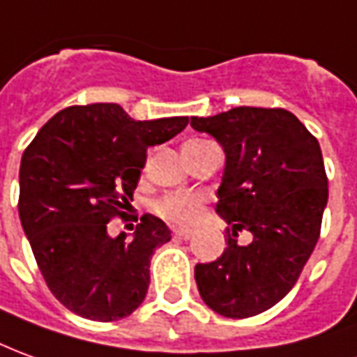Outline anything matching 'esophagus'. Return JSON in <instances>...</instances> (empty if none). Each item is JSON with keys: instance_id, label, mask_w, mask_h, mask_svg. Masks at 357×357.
<instances>
[{"instance_id": "esophagus-1", "label": "esophagus", "mask_w": 357, "mask_h": 357, "mask_svg": "<svg viewBox=\"0 0 357 357\" xmlns=\"http://www.w3.org/2000/svg\"><path fill=\"white\" fill-rule=\"evenodd\" d=\"M174 236L179 239H191L193 238V231L185 230V228H178V230H174Z\"/></svg>"}]
</instances>
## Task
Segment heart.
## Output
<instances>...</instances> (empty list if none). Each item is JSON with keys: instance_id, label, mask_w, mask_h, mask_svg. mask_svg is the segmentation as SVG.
Instances as JSON below:
<instances>
[{"instance_id": "1", "label": "heart", "mask_w": 357, "mask_h": 357, "mask_svg": "<svg viewBox=\"0 0 357 357\" xmlns=\"http://www.w3.org/2000/svg\"><path fill=\"white\" fill-rule=\"evenodd\" d=\"M201 206H203V199L195 193H176V195L162 197L160 201L154 204V211L160 214L162 218L174 224H191L201 213Z\"/></svg>"}]
</instances>
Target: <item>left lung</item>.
Instances as JSON below:
<instances>
[{"label": "left lung", "mask_w": 357, "mask_h": 357, "mask_svg": "<svg viewBox=\"0 0 357 357\" xmlns=\"http://www.w3.org/2000/svg\"><path fill=\"white\" fill-rule=\"evenodd\" d=\"M191 127L226 154L216 214L231 226L224 253L195 266L197 288L224 317H253L294 288L317 245L328 201L321 146L282 108L239 106ZM241 229L254 236L249 246L235 239Z\"/></svg>", "instance_id": "obj_1"}]
</instances>
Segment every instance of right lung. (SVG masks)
<instances>
[{
	"instance_id": "add662e5",
	"label": "right lung",
	"mask_w": 357,
	"mask_h": 357,
	"mask_svg": "<svg viewBox=\"0 0 357 357\" xmlns=\"http://www.w3.org/2000/svg\"><path fill=\"white\" fill-rule=\"evenodd\" d=\"M189 119L137 121L119 104L71 106L38 131L21 158L19 216L40 273L69 311L118 321L143 303L151 257L170 228L143 214L131 238L108 222L133 201L146 149L183 131Z\"/></svg>"
}]
</instances>
